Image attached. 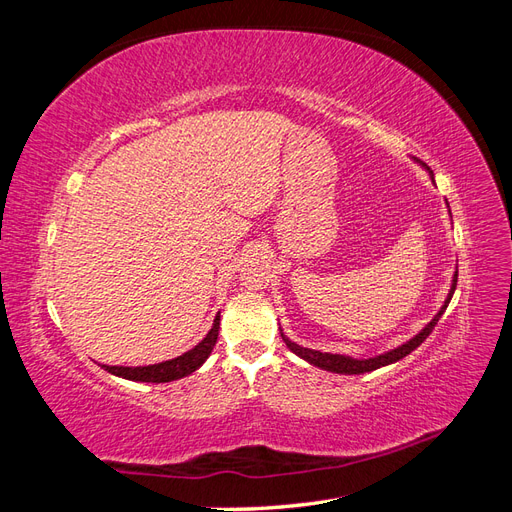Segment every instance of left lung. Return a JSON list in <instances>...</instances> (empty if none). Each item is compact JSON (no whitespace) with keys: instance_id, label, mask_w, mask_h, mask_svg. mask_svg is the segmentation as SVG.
<instances>
[{"instance_id":"obj_1","label":"left lung","mask_w":512,"mask_h":512,"mask_svg":"<svg viewBox=\"0 0 512 512\" xmlns=\"http://www.w3.org/2000/svg\"><path fill=\"white\" fill-rule=\"evenodd\" d=\"M425 166V170L429 173V177H431V181L436 183V179H433V173L429 170V166L427 164H423ZM455 288H457V271H455V275H453V282H451V290H448V294H446V299H444V305L440 307V312L433 316L425 327L418 331L412 339H408L406 344H401V346H397V348H393V350H389V352H384V354H376V356H369V359H354V356H346V354H331V352H320V350H312V348H303V346H299V344H294V342H290V339L282 333V339L286 342V346L297 354V356H301L303 361H307L309 365H316V367H320V369H327V371H333V374H348V376H352V374H367V371H374V369H380V367H384V365H391V363H397L399 359H404V356H408L412 350H416L418 346H421L425 339L429 337V333L433 331V327H436L438 324V320L442 318V314H444V309L448 307V303H451V299H453V292H455Z\"/></svg>"}]
</instances>
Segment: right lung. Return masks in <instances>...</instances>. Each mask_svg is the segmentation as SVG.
<instances>
[{
	"label": "right lung",
	"mask_w": 512,
	"mask_h": 512,
	"mask_svg": "<svg viewBox=\"0 0 512 512\" xmlns=\"http://www.w3.org/2000/svg\"><path fill=\"white\" fill-rule=\"evenodd\" d=\"M218 333H220V314L215 316L213 327L203 337V342H198L192 350L183 352L181 356H177V359L162 361L156 365H143V367H123V365H102V367L108 371V374L126 378L132 382H173V380L190 376L192 371H196L209 359L215 342H218Z\"/></svg>",
	"instance_id": "add662e5"
}]
</instances>
